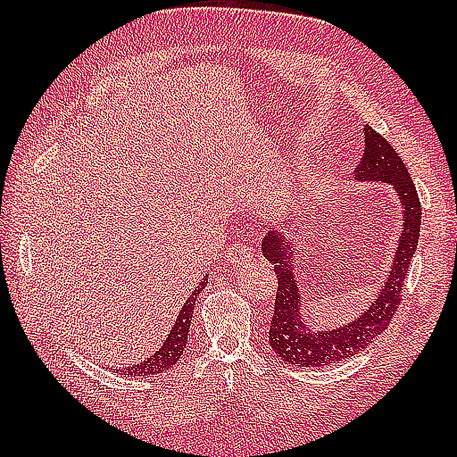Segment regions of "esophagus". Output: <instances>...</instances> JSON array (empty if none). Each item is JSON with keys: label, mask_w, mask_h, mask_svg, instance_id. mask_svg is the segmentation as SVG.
Returning <instances> with one entry per match:
<instances>
[{"label": "esophagus", "mask_w": 457, "mask_h": 457, "mask_svg": "<svg viewBox=\"0 0 457 457\" xmlns=\"http://www.w3.org/2000/svg\"><path fill=\"white\" fill-rule=\"evenodd\" d=\"M253 249L245 244H234L228 249V255H226V263L229 267H244L249 265L251 261H253Z\"/></svg>", "instance_id": "obj_1"}]
</instances>
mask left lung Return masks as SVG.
I'll return each mask as SVG.
<instances>
[{
  "instance_id": "8db88e82",
  "label": "left lung",
  "mask_w": 457,
  "mask_h": 457,
  "mask_svg": "<svg viewBox=\"0 0 457 457\" xmlns=\"http://www.w3.org/2000/svg\"><path fill=\"white\" fill-rule=\"evenodd\" d=\"M363 137L365 153L361 162L357 164L355 180L361 184H389L403 210L401 237L396 241L393 263L383 285L371 298V304L365 310L342 324L314 328L306 314V300L300 288L303 280L296 277V265L303 263V259L298 257L304 241L300 236V239H296L283 229H270L261 244V253L270 265H275L278 277L269 344L273 352L290 365L324 367L361 353L391 324L396 306L401 303L403 280L419 245L420 200L411 174L393 145L369 125L363 128Z\"/></svg>"
}]
</instances>
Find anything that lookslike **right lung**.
Instances as JSON below:
<instances>
[{"label":"right lung","instance_id":"right-lung-1","mask_svg":"<svg viewBox=\"0 0 457 457\" xmlns=\"http://www.w3.org/2000/svg\"><path fill=\"white\" fill-rule=\"evenodd\" d=\"M206 283H208V273L200 280V285L192 290L190 298L180 308L177 322H174L167 339H164V344L157 349V352L149 355L147 359H143V361H139V363L120 369V373L137 375V377L159 375V373L167 371V369H170L174 363L179 361L180 355L184 353V349H187V344H188V332H190V322H192V314H194V304H196V296L202 293Z\"/></svg>","mask_w":457,"mask_h":457}]
</instances>
